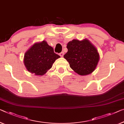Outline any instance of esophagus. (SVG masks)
I'll return each mask as SVG.
<instances>
[{"mask_svg": "<svg viewBox=\"0 0 124 124\" xmlns=\"http://www.w3.org/2000/svg\"><path fill=\"white\" fill-rule=\"evenodd\" d=\"M63 55H64V52H61L60 53V56H61V57H63Z\"/></svg>", "mask_w": 124, "mask_h": 124, "instance_id": "esophagus-1", "label": "esophagus"}]
</instances>
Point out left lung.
<instances>
[{
  "instance_id": "1",
  "label": "left lung",
  "mask_w": 124,
  "mask_h": 124,
  "mask_svg": "<svg viewBox=\"0 0 124 124\" xmlns=\"http://www.w3.org/2000/svg\"><path fill=\"white\" fill-rule=\"evenodd\" d=\"M67 48L68 52L63 57L76 73L85 76L95 71L100 55L96 48L89 40L73 39L67 43Z\"/></svg>"
}]
</instances>
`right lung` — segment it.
I'll list each match as a JSON object with an SVG mask.
<instances>
[{"mask_svg": "<svg viewBox=\"0 0 124 124\" xmlns=\"http://www.w3.org/2000/svg\"><path fill=\"white\" fill-rule=\"evenodd\" d=\"M60 56L46 40L35 43L24 54L23 62L29 72L43 76L52 67L53 63Z\"/></svg>", "mask_w": 124, "mask_h": 124, "instance_id": "add662e5", "label": "right lung"}]
</instances>
